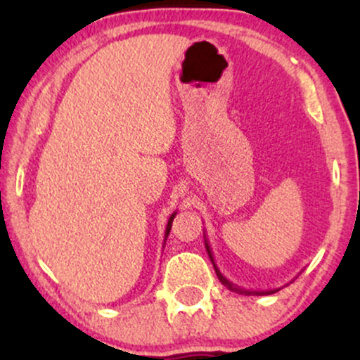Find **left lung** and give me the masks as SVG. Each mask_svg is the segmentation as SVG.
<instances>
[{
  "label": "left lung",
  "mask_w": 360,
  "mask_h": 360,
  "mask_svg": "<svg viewBox=\"0 0 360 360\" xmlns=\"http://www.w3.org/2000/svg\"><path fill=\"white\" fill-rule=\"evenodd\" d=\"M205 247H206V252H208L210 259H212V262H213V267H214V272H217L218 279H220V281H221V284H225V286L229 288L230 291H235V292H238V295H247V296H250V295H254V296H255V295H257V296H264V295H272V292L279 291V289H267V291H250V289H242V288H238L237 284L230 283V281L226 279L225 276L221 274L220 269H218V267H217V264H214V259H213V252H212V249H210V243H208V240H206V237H205Z\"/></svg>",
  "instance_id": "8db88e82"
}]
</instances>
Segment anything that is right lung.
<instances>
[{"label": "right lung", "instance_id": "add662e5", "mask_svg": "<svg viewBox=\"0 0 360 360\" xmlns=\"http://www.w3.org/2000/svg\"><path fill=\"white\" fill-rule=\"evenodd\" d=\"M176 213H177V212H174V213H172V214H171V217H169V221H167V226H166V235H164V243H166V240H167V235H169V232H171V226H172V220H174Z\"/></svg>", "mask_w": 360, "mask_h": 360}]
</instances>
